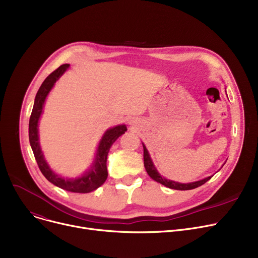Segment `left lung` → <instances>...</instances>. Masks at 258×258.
I'll use <instances>...</instances> for the list:
<instances>
[{
    "mask_svg": "<svg viewBox=\"0 0 258 258\" xmlns=\"http://www.w3.org/2000/svg\"><path fill=\"white\" fill-rule=\"evenodd\" d=\"M143 145V158H144V167H145V170L146 172L148 173V175L150 177L162 184L164 185L170 189H175V190H190V189H195L203 184H205L207 181H209L211 179V177H207L205 179L203 180H200V181H196V182H191V183H179V182H174V181H171V180H168L164 177H162V175L159 173V171L157 170V168L155 167L154 165V162L150 156V153H148L146 146L142 143ZM223 167V166H222Z\"/></svg>",
    "mask_w": 258,
    "mask_h": 258,
    "instance_id": "1",
    "label": "left lung"
}]
</instances>
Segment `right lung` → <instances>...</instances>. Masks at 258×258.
<instances>
[{
    "label": "right lung",
    "mask_w": 258,
    "mask_h": 258,
    "mask_svg": "<svg viewBox=\"0 0 258 258\" xmlns=\"http://www.w3.org/2000/svg\"><path fill=\"white\" fill-rule=\"evenodd\" d=\"M68 69H69V64L68 63L60 66L58 69L52 72L44 80L42 86L39 87L34 99L32 113L29 120V141L35 160L37 162V165L49 182L68 191L77 194H88L96 190L98 187H100L105 182L107 178L106 158L108 151H110L113 143L122 134H124L127 131V128L125 124H119L117 126L111 127L105 131L98 143L93 163L91 164L89 169L86 170L80 177L63 178L56 172H54L47 163L45 156L42 152V148H40L39 145L38 122L40 116L43 114L45 101L50 91Z\"/></svg>",
    "instance_id": "obj_1"
}]
</instances>
